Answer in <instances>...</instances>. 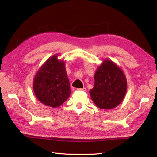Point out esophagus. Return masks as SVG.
<instances>
[{"label":"esophagus","mask_w":157,"mask_h":157,"mask_svg":"<svg viewBox=\"0 0 157 157\" xmlns=\"http://www.w3.org/2000/svg\"><path fill=\"white\" fill-rule=\"evenodd\" d=\"M77 90H81V91H84V92H85V91L86 90V89L85 87V88H83V89H78Z\"/></svg>","instance_id":"esophagus-1"}]
</instances>
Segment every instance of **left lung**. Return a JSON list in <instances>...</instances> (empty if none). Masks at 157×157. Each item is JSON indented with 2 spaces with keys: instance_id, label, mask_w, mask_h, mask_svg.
Instances as JSON below:
<instances>
[{
  "instance_id": "left-lung-1",
  "label": "left lung",
  "mask_w": 157,
  "mask_h": 157,
  "mask_svg": "<svg viewBox=\"0 0 157 157\" xmlns=\"http://www.w3.org/2000/svg\"><path fill=\"white\" fill-rule=\"evenodd\" d=\"M127 89V78L121 68L105 59L94 74L91 99L101 109H113L123 101Z\"/></svg>"
}]
</instances>
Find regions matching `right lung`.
Segmentation results:
<instances>
[{
    "label": "right lung",
    "mask_w": 157,
    "mask_h": 157,
    "mask_svg": "<svg viewBox=\"0 0 157 157\" xmlns=\"http://www.w3.org/2000/svg\"><path fill=\"white\" fill-rule=\"evenodd\" d=\"M55 55L42 66L34 78V94L40 102L51 107H59L71 94L70 83L63 60Z\"/></svg>",
    "instance_id": "obj_1"
}]
</instances>
